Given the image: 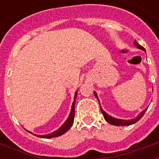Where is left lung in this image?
<instances>
[{
  "label": "left lung",
  "mask_w": 159,
  "mask_h": 159,
  "mask_svg": "<svg viewBox=\"0 0 159 159\" xmlns=\"http://www.w3.org/2000/svg\"><path fill=\"white\" fill-rule=\"evenodd\" d=\"M134 45L136 46L138 48L142 49V50H144V51H146L143 47H142V46H140V44H139V43L136 42V41H134ZM93 93H94V95H95V97H96L97 99H98L97 93H95V92H93ZM100 110H101V112H102V114H103L104 118L106 119V121H107V122H108V123H111V124H112V125H115V126H126V125H131V124H133V123H135L136 122H138V121H139V120H140L141 117H143V115L145 114V112H146L147 109H145L143 111H141V112L139 114V116H138V117H136L135 118H134V119H130V120L117 119V118H115V117H111V116H109L108 114L106 113V112H105V111L102 110V108H101V107H100Z\"/></svg>",
  "instance_id": "8db88e82"
}]
</instances>
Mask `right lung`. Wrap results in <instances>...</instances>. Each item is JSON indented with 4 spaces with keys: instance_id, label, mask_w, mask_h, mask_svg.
<instances>
[{
    "instance_id": "1",
    "label": "right lung",
    "mask_w": 159,
    "mask_h": 159,
    "mask_svg": "<svg viewBox=\"0 0 159 159\" xmlns=\"http://www.w3.org/2000/svg\"><path fill=\"white\" fill-rule=\"evenodd\" d=\"M76 95H77V92L75 94L74 97V101H73L72 107H71V111H70V113L69 117L67 118L66 121V123L63 124L62 126L59 128V129L56 130L54 132H52L48 134H46V135H38V134H35L36 136L41 137V138H52V137H57L62 135L63 134H65L70 129V128L72 126L73 122H74V117H75V102H76Z\"/></svg>"
}]
</instances>
